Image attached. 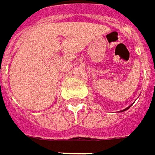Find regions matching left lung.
Instances as JSON below:
<instances>
[{
    "instance_id": "obj_1",
    "label": "left lung",
    "mask_w": 155,
    "mask_h": 155,
    "mask_svg": "<svg viewBox=\"0 0 155 155\" xmlns=\"http://www.w3.org/2000/svg\"><path fill=\"white\" fill-rule=\"evenodd\" d=\"M131 106H132V105H131ZM131 106H129L128 107H127V108H125V109H123V110H121V112H123V111H126V110H127V109H128V108H129V107H130Z\"/></svg>"
}]
</instances>
